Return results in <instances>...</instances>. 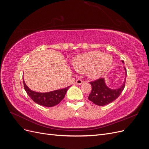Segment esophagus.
Masks as SVG:
<instances>
[{
	"mask_svg": "<svg viewBox=\"0 0 149 149\" xmlns=\"http://www.w3.org/2000/svg\"><path fill=\"white\" fill-rule=\"evenodd\" d=\"M83 83V81L81 79H77V80H76V83H75V84H77V85H80V84H81Z\"/></svg>",
	"mask_w": 149,
	"mask_h": 149,
	"instance_id": "34e87169",
	"label": "esophagus"
}]
</instances>
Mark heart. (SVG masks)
I'll return each mask as SVG.
<instances>
[{"instance_id":"b5f03b06","label":"heart","mask_w":149,"mask_h":149,"mask_svg":"<svg viewBox=\"0 0 149 149\" xmlns=\"http://www.w3.org/2000/svg\"><path fill=\"white\" fill-rule=\"evenodd\" d=\"M112 63L113 58L109 54L93 51L76 56L72 61V65L79 73H87L90 77L97 78L110 69Z\"/></svg>"}]
</instances>
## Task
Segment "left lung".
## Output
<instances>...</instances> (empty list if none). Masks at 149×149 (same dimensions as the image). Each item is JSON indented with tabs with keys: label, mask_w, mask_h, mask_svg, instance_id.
Here are the masks:
<instances>
[{
	"label": "left lung",
	"mask_w": 149,
	"mask_h": 149,
	"mask_svg": "<svg viewBox=\"0 0 149 149\" xmlns=\"http://www.w3.org/2000/svg\"><path fill=\"white\" fill-rule=\"evenodd\" d=\"M122 62L124 63V61ZM125 77L124 82L120 86L116 89H111L107 86L105 82L104 78H100L94 81L89 83L91 84L92 90L89 94L88 99L94 104L97 106H105L110 102L116 100L118 98L125 87L126 76V69L124 67Z\"/></svg>",
	"instance_id": "left-lung-1"
}]
</instances>
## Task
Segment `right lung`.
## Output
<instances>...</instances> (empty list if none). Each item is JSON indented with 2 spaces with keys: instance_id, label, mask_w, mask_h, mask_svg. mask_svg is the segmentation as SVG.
<instances>
[{
  "instance_id": "obj_1",
  "label": "right lung",
  "mask_w": 149,
  "mask_h": 149,
  "mask_svg": "<svg viewBox=\"0 0 149 149\" xmlns=\"http://www.w3.org/2000/svg\"><path fill=\"white\" fill-rule=\"evenodd\" d=\"M24 88L28 95L35 102L39 105L45 107H53L59 104L65 97L68 89L71 86H68L63 89H57L47 93H38L31 90L26 85L23 79Z\"/></svg>"
}]
</instances>
